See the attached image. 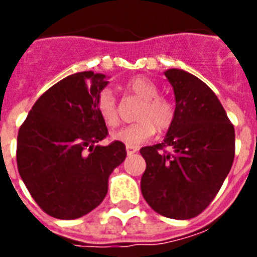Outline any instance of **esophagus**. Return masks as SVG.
<instances>
[{
    "instance_id": "34e87169",
    "label": "esophagus",
    "mask_w": 257,
    "mask_h": 257,
    "mask_svg": "<svg viewBox=\"0 0 257 257\" xmlns=\"http://www.w3.org/2000/svg\"><path fill=\"white\" fill-rule=\"evenodd\" d=\"M137 152V148L136 147H131V145H126V153H128L129 156L131 155H133V153Z\"/></svg>"
}]
</instances>
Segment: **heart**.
Segmentation results:
<instances>
[{
	"label": "heart",
	"instance_id": "heart-1",
	"mask_svg": "<svg viewBox=\"0 0 257 257\" xmlns=\"http://www.w3.org/2000/svg\"><path fill=\"white\" fill-rule=\"evenodd\" d=\"M126 90L139 97L141 104L136 112V122L118 129L112 135L113 140L125 145L136 147L148 141L156 129L167 132L175 122L176 105L168 97L159 96V88L147 77H135L125 85ZM96 110L108 128H114L120 122L116 98L110 89H102L96 98Z\"/></svg>",
	"mask_w": 257,
	"mask_h": 257
}]
</instances>
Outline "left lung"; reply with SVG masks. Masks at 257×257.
<instances>
[{
  "mask_svg": "<svg viewBox=\"0 0 257 257\" xmlns=\"http://www.w3.org/2000/svg\"><path fill=\"white\" fill-rule=\"evenodd\" d=\"M164 74L175 92L176 118L161 144L140 149L147 163L141 192L157 213L187 220L211 204L231 171L235 129L200 78L181 69ZM165 146L174 151L165 153Z\"/></svg>",
  "mask_w": 257,
  "mask_h": 257,
  "instance_id": "obj_1",
  "label": "left lung"
}]
</instances>
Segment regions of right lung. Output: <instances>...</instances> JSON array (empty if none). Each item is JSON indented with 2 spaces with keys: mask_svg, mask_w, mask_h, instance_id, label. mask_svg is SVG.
Here are the masks:
<instances>
[{
  "mask_svg": "<svg viewBox=\"0 0 257 257\" xmlns=\"http://www.w3.org/2000/svg\"><path fill=\"white\" fill-rule=\"evenodd\" d=\"M105 74L80 72L42 94L18 131L17 167L42 211L72 220L98 207L113 169L125 160L120 141L98 145L108 136L96 110Z\"/></svg>",
  "mask_w": 257,
  "mask_h": 257,
  "instance_id": "1",
  "label": "right lung"
}]
</instances>
